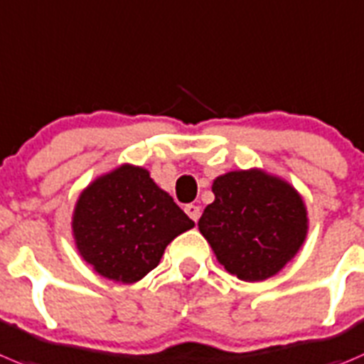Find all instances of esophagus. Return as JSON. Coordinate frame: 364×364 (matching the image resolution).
<instances>
[{
    "label": "esophagus",
    "mask_w": 364,
    "mask_h": 364,
    "mask_svg": "<svg viewBox=\"0 0 364 364\" xmlns=\"http://www.w3.org/2000/svg\"><path fill=\"white\" fill-rule=\"evenodd\" d=\"M185 212H186V215H188V218L196 223H198L199 215H201V208H199L198 205H192V203L185 206Z\"/></svg>",
    "instance_id": "34e87169"
}]
</instances>
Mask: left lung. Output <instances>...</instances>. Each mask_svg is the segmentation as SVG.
Listing matches in <instances>:
<instances>
[{"instance_id": "obj_1", "label": "left lung", "mask_w": 364, "mask_h": 364, "mask_svg": "<svg viewBox=\"0 0 364 364\" xmlns=\"http://www.w3.org/2000/svg\"><path fill=\"white\" fill-rule=\"evenodd\" d=\"M215 199L199 219V232L219 263L243 281L276 276L292 259L309 230L297 190L257 168L219 176Z\"/></svg>"}]
</instances>
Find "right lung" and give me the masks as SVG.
Instances as JSON below:
<instances>
[{
  "mask_svg": "<svg viewBox=\"0 0 364 364\" xmlns=\"http://www.w3.org/2000/svg\"><path fill=\"white\" fill-rule=\"evenodd\" d=\"M194 221L141 166L121 165L90 183L74 208L81 257L107 279L136 283L159 264L166 245Z\"/></svg>",
  "mask_w": 364,
  "mask_h": 364,
  "instance_id": "obj_1",
  "label": "right lung"
}]
</instances>
